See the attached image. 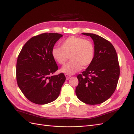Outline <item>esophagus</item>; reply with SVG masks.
I'll return each instance as SVG.
<instances>
[{"label": "esophagus", "mask_w": 134, "mask_h": 134, "mask_svg": "<svg viewBox=\"0 0 134 134\" xmlns=\"http://www.w3.org/2000/svg\"><path fill=\"white\" fill-rule=\"evenodd\" d=\"M65 76H66V80H68L70 78V77L71 76L70 75H69L68 74H65Z\"/></svg>", "instance_id": "34e87169"}]
</instances>
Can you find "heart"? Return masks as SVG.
<instances>
[{"label":"heart","mask_w":134,"mask_h":134,"mask_svg":"<svg viewBox=\"0 0 134 134\" xmlns=\"http://www.w3.org/2000/svg\"><path fill=\"white\" fill-rule=\"evenodd\" d=\"M94 44L90 40L71 36L61 43V47H54L51 50L52 58L60 65H64L69 58L71 60L61 69L71 75L79 71L82 66L86 67L92 63L94 57Z\"/></svg>","instance_id":"1"}]
</instances>
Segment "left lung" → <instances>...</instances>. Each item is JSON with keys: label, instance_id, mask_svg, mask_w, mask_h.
I'll use <instances>...</instances> for the list:
<instances>
[{"label": "left lung", "instance_id": "left-lung-1", "mask_svg": "<svg viewBox=\"0 0 134 134\" xmlns=\"http://www.w3.org/2000/svg\"><path fill=\"white\" fill-rule=\"evenodd\" d=\"M94 44L95 54L92 63L77 76L79 83L75 93L78 99L88 104H100L114 93L120 76V66L115 48L100 36L89 33Z\"/></svg>", "mask_w": 134, "mask_h": 134}]
</instances>
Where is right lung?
I'll list each match as a JSON object with an SVG mask.
<instances>
[{
	"instance_id": "add662e5",
	"label": "right lung",
	"mask_w": 134,
	"mask_h": 134,
	"mask_svg": "<svg viewBox=\"0 0 134 134\" xmlns=\"http://www.w3.org/2000/svg\"><path fill=\"white\" fill-rule=\"evenodd\" d=\"M63 35L44 33L30 38L18 56L16 78L26 98L37 104L58 98L66 78L63 73L51 76L58 69L51 50Z\"/></svg>"
}]
</instances>
